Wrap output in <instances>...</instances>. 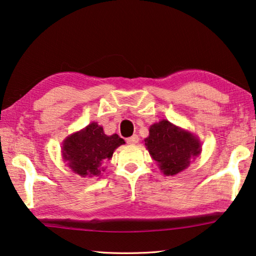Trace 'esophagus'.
<instances>
[{
    "label": "esophagus",
    "instance_id": "obj_1",
    "mask_svg": "<svg viewBox=\"0 0 256 256\" xmlns=\"http://www.w3.org/2000/svg\"><path fill=\"white\" fill-rule=\"evenodd\" d=\"M138 135H132L130 137H128L127 140H126V142L129 143V144H136L138 143Z\"/></svg>",
    "mask_w": 256,
    "mask_h": 256
}]
</instances>
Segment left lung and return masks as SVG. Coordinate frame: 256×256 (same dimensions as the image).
<instances>
[{
	"mask_svg": "<svg viewBox=\"0 0 256 256\" xmlns=\"http://www.w3.org/2000/svg\"><path fill=\"white\" fill-rule=\"evenodd\" d=\"M144 142L165 176H174L184 171L190 165V159L201 150L194 136L168 120L151 126L149 137Z\"/></svg>",
	"mask_w": 256,
	"mask_h": 256,
	"instance_id": "1",
	"label": "left lung"
}]
</instances>
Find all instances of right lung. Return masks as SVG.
<instances>
[{"mask_svg": "<svg viewBox=\"0 0 256 256\" xmlns=\"http://www.w3.org/2000/svg\"><path fill=\"white\" fill-rule=\"evenodd\" d=\"M119 135H105L102 127L92 122L82 132L64 140V157L70 168L82 176H99L102 162L112 158L114 150L124 144Z\"/></svg>", "mask_w": 256, "mask_h": 256, "instance_id": "1", "label": "right lung"}]
</instances>
